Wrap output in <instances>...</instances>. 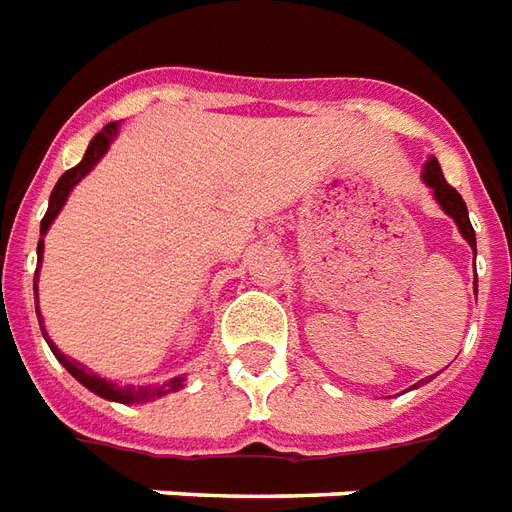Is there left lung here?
I'll use <instances>...</instances> for the list:
<instances>
[{
    "mask_svg": "<svg viewBox=\"0 0 512 512\" xmlns=\"http://www.w3.org/2000/svg\"><path fill=\"white\" fill-rule=\"evenodd\" d=\"M421 182L432 190V195H435V201L440 204V209H443V212L456 222V228H459V233H462V239L473 247V255H478V252H475V230L473 225H470L467 206H464L462 195L448 185L446 177H443V171H440V163L435 161V158H429V161L424 163V169H421ZM475 295H478V279H475Z\"/></svg>",
    "mask_w": 512,
    "mask_h": 512,
    "instance_id": "8db88e82",
    "label": "left lung"
}]
</instances>
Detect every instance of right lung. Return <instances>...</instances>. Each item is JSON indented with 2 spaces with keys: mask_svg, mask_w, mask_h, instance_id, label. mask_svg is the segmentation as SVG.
I'll use <instances>...</instances> for the list:
<instances>
[{
  "mask_svg": "<svg viewBox=\"0 0 512 512\" xmlns=\"http://www.w3.org/2000/svg\"><path fill=\"white\" fill-rule=\"evenodd\" d=\"M117 131H120V123H109V126H104L99 131V134L93 136L91 144H88V150H85L83 161L77 163L74 169H69L64 174V177L58 179L56 187H53V193H50V204H48V212H45V217H42V222H39V233H42V239H39L37 244V263H42V252H45V233H48V228L53 225V220L58 217V212L64 209L66 198H69V193L74 190V185L80 182V179L85 177V174H91V169L96 166V163L107 155L109 144L115 142ZM34 279H39V268H37V276ZM34 292H37V282H34ZM39 303V298H37ZM37 317H39V306H37ZM39 327H42V335H45V325L39 322ZM45 341H48L50 351L56 354V360L64 365L69 373H72L80 384L85 386V389H91L93 395L104 397V400H109V403H123V405H134V403H150V400H158V397H166L171 395V392H179L182 389V384H185V378L177 376L171 378V381H166V384H147V386H120L115 384V381H107V378H101L99 373H93L88 365H83V362H77L74 357H66L64 351L58 349L56 343L50 341L48 335H45Z\"/></svg>",
  "mask_w": 512,
  "mask_h": 512,
  "instance_id": "add662e5",
  "label": "right lung"
}]
</instances>
